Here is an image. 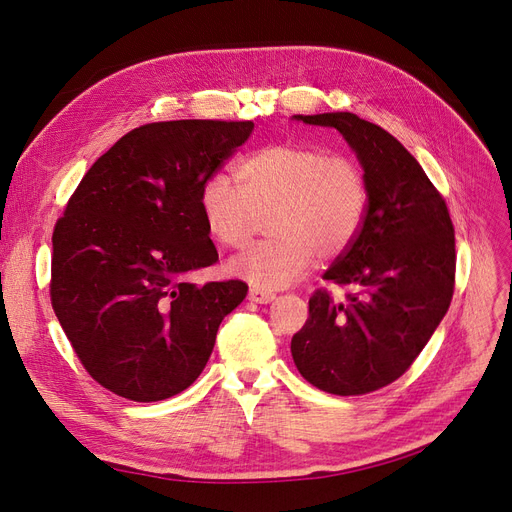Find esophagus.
Masks as SVG:
<instances>
[{
    "label": "esophagus",
    "instance_id": "1",
    "mask_svg": "<svg viewBox=\"0 0 512 512\" xmlns=\"http://www.w3.org/2000/svg\"><path fill=\"white\" fill-rule=\"evenodd\" d=\"M248 298L252 302H258V304H267L275 298V294L271 290H264V288H258V285H252L250 292H248Z\"/></svg>",
    "mask_w": 512,
    "mask_h": 512
}]
</instances>
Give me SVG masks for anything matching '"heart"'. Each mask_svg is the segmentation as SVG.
<instances>
[{
    "instance_id": "1",
    "label": "heart",
    "mask_w": 512,
    "mask_h": 512,
    "mask_svg": "<svg viewBox=\"0 0 512 512\" xmlns=\"http://www.w3.org/2000/svg\"><path fill=\"white\" fill-rule=\"evenodd\" d=\"M237 187L216 174L201 185L199 212L224 248L250 243L260 216L271 233L231 262V273L258 288H283L357 239L367 210V180L349 155H325L306 142H279L235 163Z\"/></svg>"
}]
</instances>
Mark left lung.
<instances>
[{
  "mask_svg": "<svg viewBox=\"0 0 512 512\" xmlns=\"http://www.w3.org/2000/svg\"><path fill=\"white\" fill-rule=\"evenodd\" d=\"M298 119L346 138L370 197L357 239L323 273L359 292L334 302L325 288L315 290L292 357L302 378L325 393H374L410 370L449 309L454 224L443 195L395 136L353 113Z\"/></svg>",
  "mask_w": 512,
  "mask_h": 512,
  "instance_id": "obj_1",
  "label": "left lung"
}]
</instances>
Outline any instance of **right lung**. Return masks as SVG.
Masks as SVG:
<instances>
[{
    "instance_id": "add662e5",
    "label": "right lung",
    "mask_w": 512,
    "mask_h": 512,
    "mask_svg": "<svg viewBox=\"0 0 512 512\" xmlns=\"http://www.w3.org/2000/svg\"><path fill=\"white\" fill-rule=\"evenodd\" d=\"M252 121L134 128L94 161L52 233V309L86 372L138 403L174 397L206 367L241 279L189 283L218 252L199 191Z\"/></svg>"
}]
</instances>
